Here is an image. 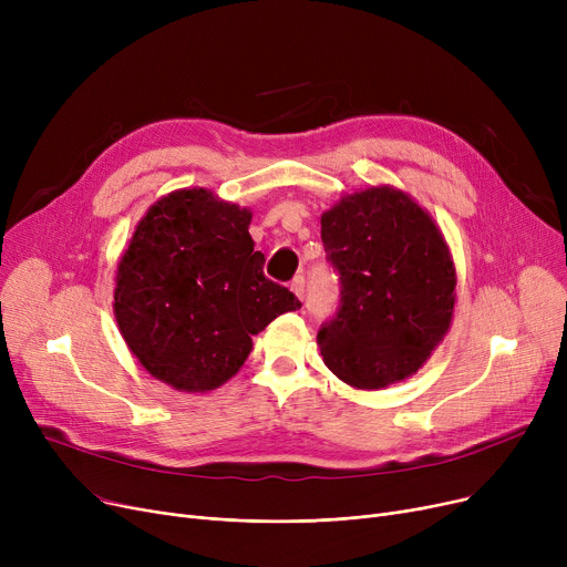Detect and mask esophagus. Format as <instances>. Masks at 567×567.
I'll return each instance as SVG.
<instances>
[{"label": "esophagus", "instance_id": "34e87169", "mask_svg": "<svg viewBox=\"0 0 567 567\" xmlns=\"http://www.w3.org/2000/svg\"><path fill=\"white\" fill-rule=\"evenodd\" d=\"M289 287H291V291L299 296V299H303L306 296V278L303 276H296L291 282H289Z\"/></svg>", "mask_w": 567, "mask_h": 567}]
</instances>
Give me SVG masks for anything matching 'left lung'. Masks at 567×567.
<instances>
[{
    "mask_svg": "<svg viewBox=\"0 0 567 567\" xmlns=\"http://www.w3.org/2000/svg\"><path fill=\"white\" fill-rule=\"evenodd\" d=\"M340 306L317 333L323 363L353 389L419 370L453 319L455 268L423 208L393 188L353 193L321 216Z\"/></svg>",
    "mask_w": 567,
    "mask_h": 567,
    "instance_id": "left-lung-1",
    "label": "left lung"
}]
</instances>
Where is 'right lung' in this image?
<instances>
[{
	"label": "right lung",
	"instance_id": "obj_1",
	"mask_svg": "<svg viewBox=\"0 0 567 567\" xmlns=\"http://www.w3.org/2000/svg\"><path fill=\"white\" fill-rule=\"evenodd\" d=\"M250 218L202 188L176 190L148 208L118 261V331L144 370L178 391L218 389L255 333L301 308L264 276Z\"/></svg>",
	"mask_w": 567,
	"mask_h": 567
}]
</instances>
